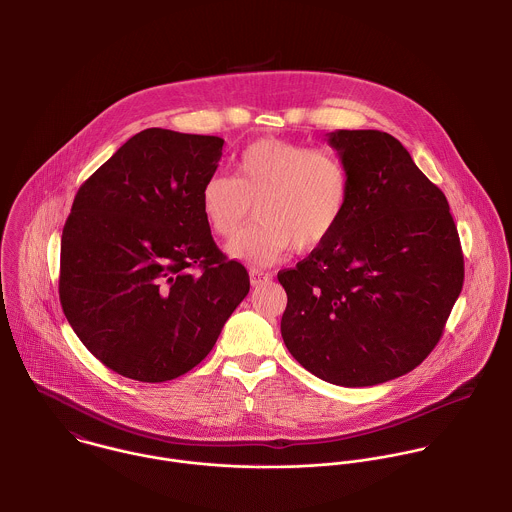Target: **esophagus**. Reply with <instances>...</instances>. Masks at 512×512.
I'll use <instances>...</instances> for the list:
<instances>
[{"mask_svg":"<svg viewBox=\"0 0 512 512\" xmlns=\"http://www.w3.org/2000/svg\"><path fill=\"white\" fill-rule=\"evenodd\" d=\"M268 280H270V274H266V272H262V270H256V268L250 270V284H252V286L264 284V282H268Z\"/></svg>","mask_w":512,"mask_h":512,"instance_id":"esophagus-1","label":"esophagus"}]
</instances>
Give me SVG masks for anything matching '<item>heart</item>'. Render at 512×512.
Returning a JSON list of instances; mask_svg holds the SVG:
<instances>
[{
    "mask_svg": "<svg viewBox=\"0 0 512 512\" xmlns=\"http://www.w3.org/2000/svg\"><path fill=\"white\" fill-rule=\"evenodd\" d=\"M351 197V173L339 153L286 140H258L236 159V173H213L201 187V213L209 228L234 236L230 258L270 266L295 248L321 246L341 224Z\"/></svg>",
    "mask_w": 512,
    "mask_h": 512,
    "instance_id": "b5f03b06",
    "label": "heart"
}]
</instances>
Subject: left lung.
<instances>
[{
	"label": "left lung",
	"instance_id": "obj_1",
	"mask_svg": "<svg viewBox=\"0 0 512 512\" xmlns=\"http://www.w3.org/2000/svg\"><path fill=\"white\" fill-rule=\"evenodd\" d=\"M351 173L337 230L295 268L282 337L317 378L357 388L398 378L438 345L463 288V252L441 189L396 138L327 134Z\"/></svg>",
	"mask_w": 512,
	"mask_h": 512
}]
</instances>
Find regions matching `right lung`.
Returning <instances> with one entry per match:
<instances>
[{"label":"right lung","instance_id":"obj_1","mask_svg":"<svg viewBox=\"0 0 512 512\" xmlns=\"http://www.w3.org/2000/svg\"><path fill=\"white\" fill-rule=\"evenodd\" d=\"M224 140L147 128L78 189L61 238L59 297L84 347L140 382L173 380L215 347L250 292L201 213Z\"/></svg>","mask_w":512,"mask_h":512}]
</instances>
